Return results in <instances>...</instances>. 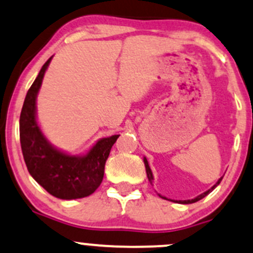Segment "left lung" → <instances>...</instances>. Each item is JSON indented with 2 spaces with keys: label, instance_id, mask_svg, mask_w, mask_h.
I'll use <instances>...</instances> for the list:
<instances>
[{
  "label": "left lung",
  "instance_id": "left-lung-1",
  "mask_svg": "<svg viewBox=\"0 0 253 253\" xmlns=\"http://www.w3.org/2000/svg\"><path fill=\"white\" fill-rule=\"evenodd\" d=\"M144 163H145V168H146V174H147V178H148V180L150 181H152L153 180V176H152V171H151V169H150V166H148V162H147V160H144ZM222 179L223 178H220L219 180L217 181V183H215V185L213 187H211L210 190H208V191H206V192H204V194H201L200 195V196H197L196 199H194V200H185V201H176V202H179V204H194V202H197V201H200V200L201 199H204L205 196H207L208 194H210L211 191H212V190H214V187H217L218 185H219V183L220 181H222ZM162 197V196H161ZM162 199H166V197H162Z\"/></svg>",
  "mask_w": 253,
  "mask_h": 253
}]
</instances>
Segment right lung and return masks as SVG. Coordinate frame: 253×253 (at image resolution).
<instances>
[{
	"label": "right lung",
	"instance_id": "obj_1",
	"mask_svg": "<svg viewBox=\"0 0 253 253\" xmlns=\"http://www.w3.org/2000/svg\"><path fill=\"white\" fill-rule=\"evenodd\" d=\"M51 59L49 57L43 64L28 90L20 112L19 135L23 157L30 175L52 196L62 200L82 199L95 192L102 183L106 161L119 135L101 139L83 157L68 156L48 144L36 123L35 103Z\"/></svg>",
	"mask_w": 253,
	"mask_h": 253
}]
</instances>
